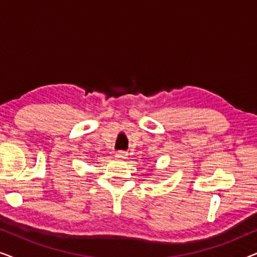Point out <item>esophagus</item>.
<instances>
[{
	"instance_id": "obj_1",
	"label": "esophagus",
	"mask_w": 257,
	"mask_h": 257,
	"mask_svg": "<svg viewBox=\"0 0 257 257\" xmlns=\"http://www.w3.org/2000/svg\"><path fill=\"white\" fill-rule=\"evenodd\" d=\"M114 156H115V158H117V159L124 160V159H126V158H127V153L124 152V151H118V152H115Z\"/></svg>"
}]
</instances>
